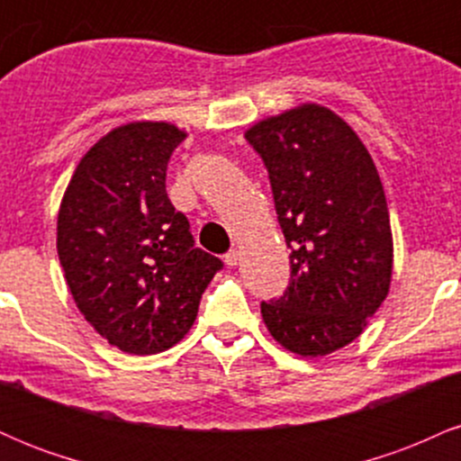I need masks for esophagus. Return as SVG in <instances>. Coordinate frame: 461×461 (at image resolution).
Masks as SVG:
<instances>
[{"label": "esophagus", "mask_w": 461, "mask_h": 461, "mask_svg": "<svg viewBox=\"0 0 461 461\" xmlns=\"http://www.w3.org/2000/svg\"><path fill=\"white\" fill-rule=\"evenodd\" d=\"M238 260H240V251H238V249H231V251L225 253V264H227V267H236Z\"/></svg>", "instance_id": "esophagus-1"}]
</instances>
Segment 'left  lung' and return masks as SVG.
<instances>
[{"label":"left lung","instance_id":"8db88e82","mask_svg":"<svg viewBox=\"0 0 461 461\" xmlns=\"http://www.w3.org/2000/svg\"><path fill=\"white\" fill-rule=\"evenodd\" d=\"M245 139L262 158L290 249V284L262 301L279 345L303 357L348 345L379 310L393 277V234L373 158L340 116L301 105Z\"/></svg>","mask_w":461,"mask_h":461}]
</instances>
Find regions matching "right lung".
<instances>
[{
  "mask_svg": "<svg viewBox=\"0 0 461 461\" xmlns=\"http://www.w3.org/2000/svg\"><path fill=\"white\" fill-rule=\"evenodd\" d=\"M184 139L168 123L113 130L77 164L58 214V258L79 312L134 356L182 340L223 268L194 247L167 194L168 160Z\"/></svg>",
  "mask_w": 461,
  "mask_h": 461,
  "instance_id": "obj_1",
  "label": "right lung"
}]
</instances>
